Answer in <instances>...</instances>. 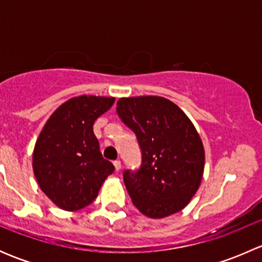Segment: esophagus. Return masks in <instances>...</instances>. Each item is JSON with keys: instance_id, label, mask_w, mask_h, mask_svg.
Returning a JSON list of instances; mask_svg holds the SVG:
<instances>
[{"instance_id": "1", "label": "esophagus", "mask_w": 262, "mask_h": 262, "mask_svg": "<svg viewBox=\"0 0 262 262\" xmlns=\"http://www.w3.org/2000/svg\"><path fill=\"white\" fill-rule=\"evenodd\" d=\"M114 167H115V170L116 171H119L121 168V162L119 160H116V161H114Z\"/></svg>"}]
</instances>
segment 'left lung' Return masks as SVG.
<instances>
[{
  "mask_svg": "<svg viewBox=\"0 0 262 262\" xmlns=\"http://www.w3.org/2000/svg\"><path fill=\"white\" fill-rule=\"evenodd\" d=\"M119 118L136 133L141 168L124 171V184L137 209L161 219L184 209L200 186L205 153L186 114L160 96L121 97Z\"/></svg>",
  "mask_w": 262,
  "mask_h": 262,
  "instance_id": "1",
  "label": "left lung"
}]
</instances>
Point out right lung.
<instances>
[{
  "instance_id": "add662e5",
  "label": "right lung",
  "mask_w": 262,
  "mask_h": 262,
  "mask_svg": "<svg viewBox=\"0 0 262 262\" xmlns=\"http://www.w3.org/2000/svg\"><path fill=\"white\" fill-rule=\"evenodd\" d=\"M114 101L92 95L72 97L50 115L36 139L34 175L41 191L60 209L75 212L91 204L114 172L92 129Z\"/></svg>"
}]
</instances>
